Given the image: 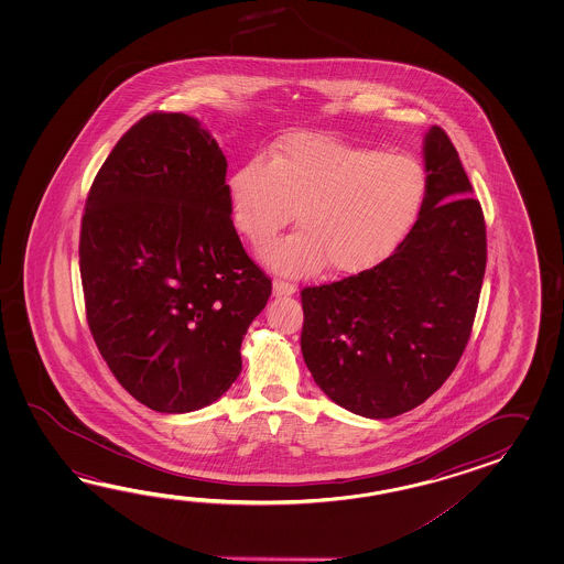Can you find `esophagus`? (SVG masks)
<instances>
[{
    "mask_svg": "<svg viewBox=\"0 0 564 564\" xmlns=\"http://www.w3.org/2000/svg\"><path fill=\"white\" fill-rule=\"evenodd\" d=\"M274 296H290L296 292V286L292 282H284V280H274Z\"/></svg>",
    "mask_w": 564,
    "mask_h": 564,
    "instance_id": "1",
    "label": "esophagus"
}]
</instances>
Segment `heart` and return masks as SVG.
Returning a JSON list of instances; mask_svg holds the SVG:
<instances>
[{
	"instance_id": "1",
	"label": "heart",
	"mask_w": 564,
	"mask_h": 564,
	"mask_svg": "<svg viewBox=\"0 0 564 564\" xmlns=\"http://www.w3.org/2000/svg\"><path fill=\"white\" fill-rule=\"evenodd\" d=\"M427 189L413 156L352 147L300 132L278 144L270 163L252 159L229 177L234 224L260 246L286 228L296 231L262 250L284 276H306L326 262L340 274L383 260L413 226Z\"/></svg>"
}]
</instances>
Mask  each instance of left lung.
<instances>
[{
    "label": "left lung",
    "instance_id": "obj_1",
    "mask_svg": "<svg viewBox=\"0 0 564 564\" xmlns=\"http://www.w3.org/2000/svg\"><path fill=\"white\" fill-rule=\"evenodd\" d=\"M420 217L371 270L300 292V347L336 405L389 420L445 383L468 345L486 272V221L456 147L425 134Z\"/></svg>",
    "mask_w": 564,
    "mask_h": 564
}]
</instances>
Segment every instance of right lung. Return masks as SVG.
Listing matches in <instances>:
<instances>
[{
    "instance_id": "add662e5",
    "label": "right lung",
    "mask_w": 564,
    "mask_h": 564,
    "mask_svg": "<svg viewBox=\"0 0 564 564\" xmlns=\"http://www.w3.org/2000/svg\"><path fill=\"white\" fill-rule=\"evenodd\" d=\"M228 161L183 112H151L96 173L80 226L86 321L139 403L187 413L241 371L240 347L272 280L231 221Z\"/></svg>"
}]
</instances>
